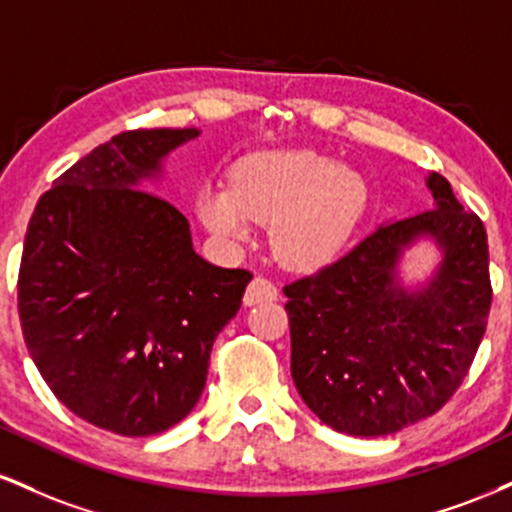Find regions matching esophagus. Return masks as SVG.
Instances as JSON below:
<instances>
[{"label": "esophagus", "mask_w": 512, "mask_h": 512, "mask_svg": "<svg viewBox=\"0 0 512 512\" xmlns=\"http://www.w3.org/2000/svg\"><path fill=\"white\" fill-rule=\"evenodd\" d=\"M276 296H279V291H276V286L272 284V281L262 279V276H255V279L248 284V291H245L243 303L257 305L264 301H276Z\"/></svg>", "instance_id": "esophagus-1"}]
</instances>
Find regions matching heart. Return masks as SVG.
Here are the masks:
<instances>
[{
  "label": "heart",
  "instance_id": "1",
  "mask_svg": "<svg viewBox=\"0 0 512 512\" xmlns=\"http://www.w3.org/2000/svg\"><path fill=\"white\" fill-rule=\"evenodd\" d=\"M368 204L358 170L313 149H262L231 170V190L204 185L199 221L223 243H245L252 223L269 226L274 257L289 269L330 264L349 243Z\"/></svg>",
  "mask_w": 512,
  "mask_h": 512
}]
</instances>
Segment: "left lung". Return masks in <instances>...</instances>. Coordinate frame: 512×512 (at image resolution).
Returning a JSON list of instances; mask_svg holds the SVG:
<instances>
[{
    "instance_id": "8db88e82",
    "label": "left lung",
    "mask_w": 512,
    "mask_h": 512,
    "mask_svg": "<svg viewBox=\"0 0 512 512\" xmlns=\"http://www.w3.org/2000/svg\"><path fill=\"white\" fill-rule=\"evenodd\" d=\"M433 209L387 219L342 260L293 281L291 378L322 424L378 438L428 419L472 366L491 308L484 223L464 211L450 182L426 175ZM431 242L421 280L403 262Z\"/></svg>"
}]
</instances>
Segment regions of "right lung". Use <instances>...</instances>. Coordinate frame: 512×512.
Here are the masks:
<instances>
[{
	"instance_id": "1",
	"label": "right lung",
	"mask_w": 512,
	"mask_h": 512,
	"mask_svg": "<svg viewBox=\"0 0 512 512\" xmlns=\"http://www.w3.org/2000/svg\"><path fill=\"white\" fill-rule=\"evenodd\" d=\"M199 134H117L52 182L28 223V354L64 407L117 436L163 433L195 409L211 344L252 279L197 255L185 216L146 192Z\"/></svg>"
}]
</instances>
